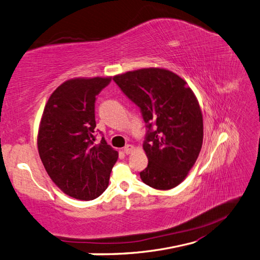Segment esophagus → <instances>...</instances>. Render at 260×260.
<instances>
[{
    "mask_svg": "<svg viewBox=\"0 0 260 260\" xmlns=\"http://www.w3.org/2000/svg\"><path fill=\"white\" fill-rule=\"evenodd\" d=\"M123 151H124V154L129 155L131 152L134 151V146H133V145H126L125 147H124V149H123Z\"/></svg>",
    "mask_w": 260,
    "mask_h": 260,
    "instance_id": "34e87169",
    "label": "esophagus"
}]
</instances>
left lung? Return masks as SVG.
<instances>
[{
    "label": "left lung",
    "instance_id": "8db88e82",
    "mask_svg": "<svg viewBox=\"0 0 260 260\" xmlns=\"http://www.w3.org/2000/svg\"><path fill=\"white\" fill-rule=\"evenodd\" d=\"M113 80L138 106L147 128L143 182L158 190L177 187L193 167L203 142L202 113L193 92L176 73L159 68L128 71Z\"/></svg>",
    "mask_w": 260,
    "mask_h": 260
}]
</instances>
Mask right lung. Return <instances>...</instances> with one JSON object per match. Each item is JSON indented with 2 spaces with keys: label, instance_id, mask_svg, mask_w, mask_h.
I'll list each match as a JSON object with an SVG mask.
<instances>
[{
  "label": "right lung",
  "instance_id": "1",
  "mask_svg": "<svg viewBox=\"0 0 260 260\" xmlns=\"http://www.w3.org/2000/svg\"><path fill=\"white\" fill-rule=\"evenodd\" d=\"M111 80L66 81L50 95L39 126L38 151L47 174L66 194L84 201L108 188L118 157L104 137L94 143L96 95Z\"/></svg>",
  "mask_w": 260,
  "mask_h": 260
}]
</instances>
